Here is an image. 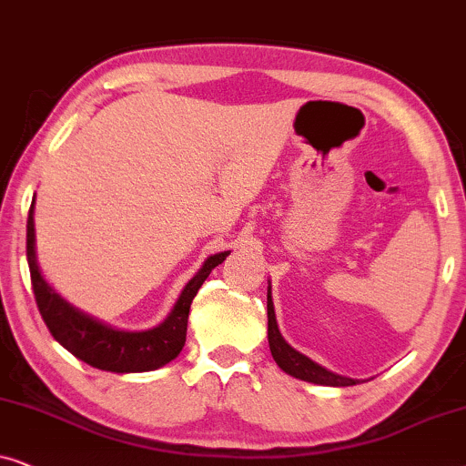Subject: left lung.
Wrapping results in <instances>:
<instances>
[{
	"label": "left lung",
	"mask_w": 466,
	"mask_h": 466,
	"mask_svg": "<svg viewBox=\"0 0 466 466\" xmlns=\"http://www.w3.org/2000/svg\"><path fill=\"white\" fill-rule=\"evenodd\" d=\"M266 309H268V345H270L272 358H275V362L279 364V369L285 370V373L291 377H296V380L318 383V386H332V388L356 386L358 380H350V377L332 373V370L319 367L318 362H313V360L307 358L305 353L296 351L294 347L285 343V339L281 337V332H279V326H277L270 285H268V305H266Z\"/></svg>",
	"instance_id": "left-lung-1"
}]
</instances>
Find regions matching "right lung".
Listing matches in <instances>:
<instances>
[{"instance_id":"1","label":"right lung","mask_w":466,"mask_h":466,"mask_svg":"<svg viewBox=\"0 0 466 466\" xmlns=\"http://www.w3.org/2000/svg\"><path fill=\"white\" fill-rule=\"evenodd\" d=\"M228 256L229 251H221L207 258L202 268L183 288L168 318L159 326L138 332L119 330V328L104 324V321L72 307L45 281L38 268V259H35L34 204H31L27 217V264L42 319L55 340L64 345L72 356L83 360L93 369L110 370V373H145V370H155L175 360L181 353L185 337H187L191 300L202 288V283L207 281L210 270Z\"/></svg>"}]
</instances>
